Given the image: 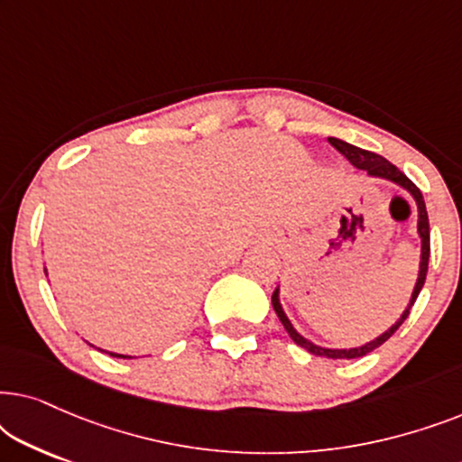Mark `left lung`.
I'll return each mask as SVG.
<instances>
[{
	"label": "left lung",
	"mask_w": 462,
	"mask_h": 462,
	"mask_svg": "<svg viewBox=\"0 0 462 462\" xmlns=\"http://www.w3.org/2000/svg\"><path fill=\"white\" fill-rule=\"evenodd\" d=\"M334 147H337L340 153H343L346 160H349L353 166H356L357 170H364V172H368L370 179H381V180H389L393 182V185L402 187L403 191H406L410 198L414 199L416 204V214H419V223H416V233H419L420 237V263H419V277H416V283H414V290H412V296H410L408 305L406 309H403V313L397 318V321L393 326L389 328V330H384L381 337L372 338L368 340V343L359 345V346H351V349H330V346H321V345H315L311 343V340L302 337V334L296 330V328L292 326V321L288 319L286 311H283L282 302H280V286L275 288L273 296H271V302H273V309L277 313V318H280L282 326L286 328V332L290 334V338L294 340L296 345L302 346V349L313 353V356H319V357H330V359H356V357H364L368 356V353H372L374 349H378L384 340H389L391 337H393L397 328H400L403 321H406V318L410 315V309H412L416 296H419V292L422 290V286H425V277H427V269H429V217H427V206H425V199H422V193L419 191V187L414 185L412 180L408 179L406 174L402 172V170H397L393 163L384 160L383 155L378 153H372V151H365V149H359L356 147V144L351 143H345L340 141V138H328Z\"/></svg>",
	"instance_id": "obj_1"
}]
</instances>
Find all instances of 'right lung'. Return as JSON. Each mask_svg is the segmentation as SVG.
<instances>
[{
	"instance_id": "obj_1",
	"label": "right lung",
	"mask_w": 462,
	"mask_h": 462,
	"mask_svg": "<svg viewBox=\"0 0 462 462\" xmlns=\"http://www.w3.org/2000/svg\"><path fill=\"white\" fill-rule=\"evenodd\" d=\"M46 271V269H43ZM46 275H48V271H46ZM94 346V345H92ZM98 351H103V349H98ZM103 353H109L111 357H122V359H132V356H122V353H113V351H103Z\"/></svg>"
}]
</instances>
